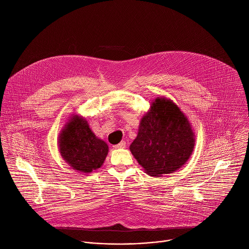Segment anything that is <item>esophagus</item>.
<instances>
[{
    "mask_svg": "<svg viewBox=\"0 0 249 249\" xmlns=\"http://www.w3.org/2000/svg\"><path fill=\"white\" fill-rule=\"evenodd\" d=\"M126 147V143L124 141H122L121 143H119V144H117V145H115V146H113V148L114 149H124Z\"/></svg>",
    "mask_w": 249,
    "mask_h": 249,
    "instance_id": "obj_1",
    "label": "esophagus"
}]
</instances>
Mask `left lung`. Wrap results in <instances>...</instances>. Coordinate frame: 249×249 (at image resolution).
I'll use <instances>...</instances> for the list:
<instances>
[{
	"label": "left lung",
	"instance_id": "left-lung-1",
	"mask_svg": "<svg viewBox=\"0 0 249 249\" xmlns=\"http://www.w3.org/2000/svg\"><path fill=\"white\" fill-rule=\"evenodd\" d=\"M195 146V134L187 116L171 99L159 96L142 116L130 151L145 172L154 177L183 166Z\"/></svg>",
	"mask_w": 249,
	"mask_h": 249
}]
</instances>
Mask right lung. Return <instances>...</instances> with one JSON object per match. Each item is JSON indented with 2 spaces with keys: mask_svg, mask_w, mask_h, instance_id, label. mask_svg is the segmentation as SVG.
Returning <instances> with one entry per match:
<instances>
[{
  "mask_svg": "<svg viewBox=\"0 0 249 249\" xmlns=\"http://www.w3.org/2000/svg\"><path fill=\"white\" fill-rule=\"evenodd\" d=\"M58 148L62 159L74 170L90 173L103 164L108 145L91 131L86 118L70 116L59 134Z\"/></svg>",
  "mask_w": 249,
  "mask_h": 249,
  "instance_id": "1",
  "label": "right lung"
}]
</instances>
